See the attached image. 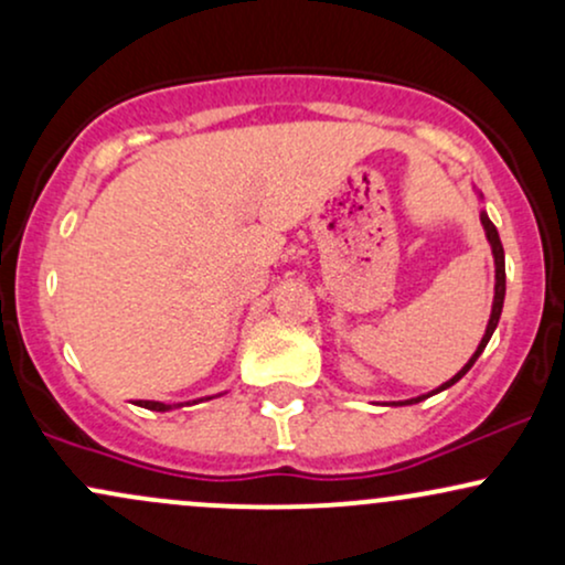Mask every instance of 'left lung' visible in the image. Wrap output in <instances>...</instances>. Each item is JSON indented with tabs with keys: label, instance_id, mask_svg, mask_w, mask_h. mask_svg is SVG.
Returning <instances> with one entry per match:
<instances>
[{
	"label": "left lung",
	"instance_id": "1",
	"mask_svg": "<svg viewBox=\"0 0 565 565\" xmlns=\"http://www.w3.org/2000/svg\"><path fill=\"white\" fill-rule=\"evenodd\" d=\"M481 199H483V196H481ZM481 225H483V231H486V238H489V244H491V255H494V302H491V316H489V323H486V334L481 337V342H478L476 353L470 355L468 364H465L462 369H459V372L454 374V377H451L449 382H444V385L436 387V391L427 393V395H417V398L398 401V406L419 404V401L430 398V395H436V393H440V391H446V387H451L454 382L462 380L465 374L470 372V366L476 364V361H478V355L483 353V348L489 345L491 334H494V329H497V323H499V316H502V305H504V249H502V242H499V233H497V228H494V223H491L489 215H486L483 210H481ZM393 404H395V401H393Z\"/></svg>",
	"mask_w": 565,
	"mask_h": 565
}]
</instances>
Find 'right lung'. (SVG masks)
<instances>
[{"label":"right lung","instance_id":"add662e5","mask_svg":"<svg viewBox=\"0 0 565 565\" xmlns=\"http://www.w3.org/2000/svg\"><path fill=\"white\" fill-rule=\"evenodd\" d=\"M206 401H210V398H206ZM193 404H196V401H193ZM138 406L151 408V412H170V408H174L170 404H161V401H138ZM178 406H183V404H178Z\"/></svg>","mask_w":565,"mask_h":565}]
</instances>
